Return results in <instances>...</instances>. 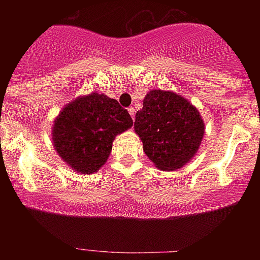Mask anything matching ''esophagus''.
Segmentation results:
<instances>
[{"instance_id":"esophagus-1","label":"esophagus","mask_w":260,"mask_h":260,"mask_svg":"<svg viewBox=\"0 0 260 260\" xmlns=\"http://www.w3.org/2000/svg\"><path fill=\"white\" fill-rule=\"evenodd\" d=\"M128 112L131 113V116H132V118L134 121V113H136V109H134V107H128Z\"/></svg>"}]
</instances>
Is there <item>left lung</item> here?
Segmentation results:
<instances>
[{"instance_id": "obj_1", "label": "left lung", "mask_w": 260, "mask_h": 260, "mask_svg": "<svg viewBox=\"0 0 260 260\" xmlns=\"http://www.w3.org/2000/svg\"><path fill=\"white\" fill-rule=\"evenodd\" d=\"M134 129L147 156L166 171L182 168L194 156L204 136L198 110L180 95L162 90L147 94Z\"/></svg>"}]
</instances>
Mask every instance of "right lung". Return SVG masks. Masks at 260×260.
<instances>
[{
    "mask_svg": "<svg viewBox=\"0 0 260 260\" xmlns=\"http://www.w3.org/2000/svg\"><path fill=\"white\" fill-rule=\"evenodd\" d=\"M132 124L131 115L117 100L92 92L62 110L52 128L53 145L73 170L92 174L105 164L115 137Z\"/></svg>",
    "mask_w": 260,
    "mask_h": 260,
    "instance_id": "1",
    "label": "right lung"
}]
</instances>
